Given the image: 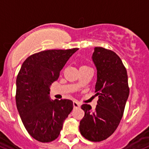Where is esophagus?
Instances as JSON below:
<instances>
[{"label":"esophagus","instance_id":"obj_1","mask_svg":"<svg viewBox=\"0 0 149 149\" xmlns=\"http://www.w3.org/2000/svg\"><path fill=\"white\" fill-rule=\"evenodd\" d=\"M73 107L74 108H78L81 107V104H80L79 102H77V101H73Z\"/></svg>","mask_w":149,"mask_h":149}]
</instances>
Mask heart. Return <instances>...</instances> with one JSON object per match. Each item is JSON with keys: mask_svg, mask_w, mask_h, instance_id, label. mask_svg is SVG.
I'll list each match as a JSON object with an SVG mask.
<instances>
[{"mask_svg": "<svg viewBox=\"0 0 149 149\" xmlns=\"http://www.w3.org/2000/svg\"><path fill=\"white\" fill-rule=\"evenodd\" d=\"M81 67H85V65H83V66H81Z\"/></svg>", "mask_w": 149, "mask_h": 149, "instance_id": "b5f03b06", "label": "heart"}]
</instances>
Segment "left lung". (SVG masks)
Segmentation results:
<instances>
[{
	"label": "left lung",
	"instance_id": "8db88e82",
	"mask_svg": "<svg viewBox=\"0 0 149 149\" xmlns=\"http://www.w3.org/2000/svg\"><path fill=\"white\" fill-rule=\"evenodd\" d=\"M92 61L97 68L94 111L83 104L84 116L80 121L81 134L89 141L100 142L110 137L120 123L130 94L127 72L120 58L114 52L95 47Z\"/></svg>",
	"mask_w": 149,
	"mask_h": 149
}]
</instances>
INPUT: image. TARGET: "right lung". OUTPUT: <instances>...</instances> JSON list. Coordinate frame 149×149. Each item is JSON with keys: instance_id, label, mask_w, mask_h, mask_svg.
Returning <instances> with one entry per match:
<instances>
[{"instance_id": "obj_1", "label": "right lung", "mask_w": 149, "mask_h": 149, "mask_svg": "<svg viewBox=\"0 0 149 149\" xmlns=\"http://www.w3.org/2000/svg\"><path fill=\"white\" fill-rule=\"evenodd\" d=\"M78 49L39 52L24 61L17 77L16 104L29 134L41 142L57 139L73 109L71 100L50 99V86Z\"/></svg>"}]
</instances>
